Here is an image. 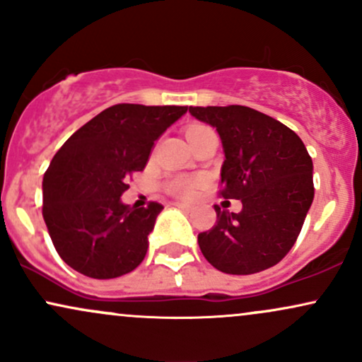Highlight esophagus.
Wrapping results in <instances>:
<instances>
[{
    "label": "esophagus",
    "mask_w": 362,
    "mask_h": 362,
    "mask_svg": "<svg viewBox=\"0 0 362 362\" xmlns=\"http://www.w3.org/2000/svg\"><path fill=\"white\" fill-rule=\"evenodd\" d=\"M175 206L178 207V209H182V211H187V213H190V211L194 209L192 206H190V204H185V202H175Z\"/></svg>",
    "instance_id": "34e87169"
}]
</instances>
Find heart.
Segmentation results:
<instances>
[{"instance_id":"heart-1","label":"heart","mask_w":362,"mask_h":362,"mask_svg":"<svg viewBox=\"0 0 362 362\" xmlns=\"http://www.w3.org/2000/svg\"><path fill=\"white\" fill-rule=\"evenodd\" d=\"M204 129H209L206 126H190L187 129L185 136L189 134H194V132H199V131H204ZM199 187V182L197 180H192V178H180V180L173 182L172 187V192L180 195V197H190V195L195 194V190H197Z\"/></svg>"}]
</instances>
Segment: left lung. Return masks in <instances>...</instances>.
<instances>
[{
    "mask_svg": "<svg viewBox=\"0 0 362 362\" xmlns=\"http://www.w3.org/2000/svg\"><path fill=\"white\" fill-rule=\"evenodd\" d=\"M221 138V195L242 199L240 213L216 209L199 233L202 255L218 271L247 276L286 257L313 202V161L300 136L279 120L243 105L189 107Z\"/></svg>",
    "mask_w": 362,
    "mask_h": 362,
    "instance_id": "left-lung-1",
    "label": "left lung"
}]
</instances>
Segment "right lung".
Listing matches in <instances>:
<instances>
[{
    "label": "right lung",
    "instance_id": "add662e5",
    "mask_svg": "<svg viewBox=\"0 0 362 362\" xmlns=\"http://www.w3.org/2000/svg\"><path fill=\"white\" fill-rule=\"evenodd\" d=\"M187 107L119 103L78 129L52 158L42 180V216L57 253L93 279L134 271L163 206L129 207L120 195L146 167L155 141Z\"/></svg>",
    "mask_w": 362,
    "mask_h": 362
}]
</instances>
